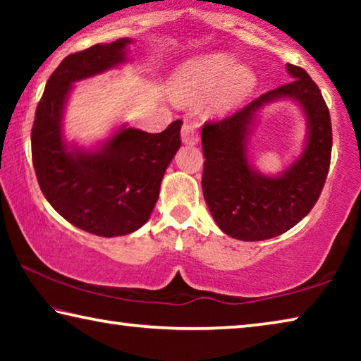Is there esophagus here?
Wrapping results in <instances>:
<instances>
[{
  "mask_svg": "<svg viewBox=\"0 0 361 361\" xmlns=\"http://www.w3.org/2000/svg\"><path fill=\"white\" fill-rule=\"evenodd\" d=\"M181 142L185 145H195L199 142V130L194 122H183L181 127Z\"/></svg>",
  "mask_w": 361,
  "mask_h": 361,
  "instance_id": "1",
  "label": "esophagus"
}]
</instances>
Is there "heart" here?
Segmentation results:
<instances>
[{
	"instance_id": "1",
	"label": "heart",
	"mask_w": 361,
	"mask_h": 361,
	"mask_svg": "<svg viewBox=\"0 0 361 361\" xmlns=\"http://www.w3.org/2000/svg\"><path fill=\"white\" fill-rule=\"evenodd\" d=\"M256 75L248 65L234 63L224 52L205 54L189 59L176 70L172 79V95L181 103H197L207 99L210 114H224L234 109L253 92Z\"/></svg>"
}]
</instances>
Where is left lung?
I'll return each mask as SVG.
<instances>
[{
	"mask_svg": "<svg viewBox=\"0 0 361 361\" xmlns=\"http://www.w3.org/2000/svg\"><path fill=\"white\" fill-rule=\"evenodd\" d=\"M293 81L262 94L240 111L202 127L205 202L224 234L255 242L283 234L312 210L331 162V119L322 92L305 70L286 63ZM296 101L308 121L305 151L277 177L262 176L247 161L254 118L267 102Z\"/></svg>",
	"mask_w": 361,
	"mask_h": 361,
	"instance_id": "1",
	"label": "left lung"
}]
</instances>
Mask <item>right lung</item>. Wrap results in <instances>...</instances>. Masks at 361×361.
<instances>
[{
    "mask_svg": "<svg viewBox=\"0 0 361 361\" xmlns=\"http://www.w3.org/2000/svg\"><path fill=\"white\" fill-rule=\"evenodd\" d=\"M130 42L121 38L65 57L49 78L32 129L33 167L47 202L73 226L100 237L130 234L148 221L181 146L180 119L161 133L124 124L95 149L65 142L62 118L73 82L124 63Z\"/></svg>",
    "mask_w": 361,
    "mask_h": 361,
    "instance_id": "obj_1",
    "label": "right lung"
}]
</instances>
